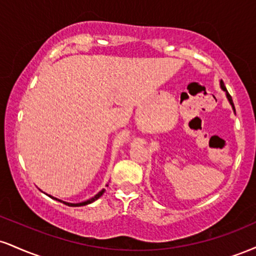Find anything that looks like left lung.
I'll use <instances>...</instances> for the list:
<instances>
[{
    "label": "left lung",
    "mask_w": 256,
    "mask_h": 256,
    "mask_svg": "<svg viewBox=\"0 0 256 256\" xmlns=\"http://www.w3.org/2000/svg\"><path fill=\"white\" fill-rule=\"evenodd\" d=\"M220 87H222V89H223L224 92H226V96H228V100L230 101V104H232V108H234V110H235V106H234V102H232V95L229 94V92L226 90V86H224V82L223 81H220Z\"/></svg>",
    "instance_id": "left-lung-1"
}]
</instances>
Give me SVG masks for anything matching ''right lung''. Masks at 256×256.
I'll return each mask as SVG.
<instances>
[{"instance_id": "1", "label": "right lung", "mask_w": 256, "mask_h": 256, "mask_svg": "<svg viewBox=\"0 0 256 256\" xmlns=\"http://www.w3.org/2000/svg\"><path fill=\"white\" fill-rule=\"evenodd\" d=\"M104 190H100V192H98V194L95 196H93V198H92V199L86 200V202H78V204H70V202H64V204H66V205H68V206H84V205L90 204V202H95V200H96V199L100 198V196L104 194ZM51 198H52V196H51ZM54 199H56V198H54ZM56 200H58V199H56Z\"/></svg>"}]
</instances>
